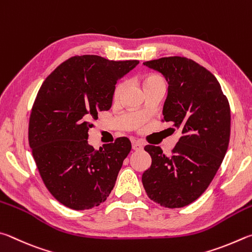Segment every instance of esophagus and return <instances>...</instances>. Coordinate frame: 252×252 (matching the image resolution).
I'll list each match as a JSON object with an SVG mask.
<instances>
[{
    "instance_id": "1",
    "label": "esophagus",
    "mask_w": 252,
    "mask_h": 252,
    "mask_svg": "<svg viewBox=\"0 0 252 252\" xmlns=\"http://www.w3.org/2000/svg\"><path fill=\"white\" fill-rule=\"evenodd\" d=\"M131 147H133L134 151H140V149H143L144 144L142 142H139V140H134V142L131 143Z\"/></svg>"
}]
</instances>
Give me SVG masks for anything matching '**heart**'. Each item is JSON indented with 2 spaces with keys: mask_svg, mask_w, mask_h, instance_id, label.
Here are the masks:
<instances>
[{
  "mask_svg": "<svg viewBox=\"0 0 252 252\" xmlns=\"http://www.w3.org/2000/svg\"><path fill=\"white\" fill-rule=\"evenodd\" d=\"M156 79H161L159 76H155V75H153V76H149L146 79H145V84L148 83V82H152V81H156ZM126 83L125 82H121L118 83L116 87H115V91H114V96L115 97H118L119 95L122 94V92L124 91V88H125Z\"/></svg>",
  "mask_w": 252,
  "mask_h": 252,
  "instance_id": "heart-1",
  "label": "heart"
}]
</instances>
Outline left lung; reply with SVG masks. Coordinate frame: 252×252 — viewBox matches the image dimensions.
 I'll return each mask as SVG.
<instances>
[{
	"label": "left lung",
	"mask_w": 252,
	"mask_h": 252,
	"mask_svg": "<svg viewBox=\"0 0 252 252\" xmlns=\"http://www.w3.org/2000/svg\"><path fill=\"white\" fill-rule=\"evenodd\" d=\"M144 65L168 83L162 121L173 122L182 137L171 156L159 146H145L152 165L142 182L152 200L182 208L205 192L221 165L230 138V106L217 78L195 61L170 56Z\"/></svg>",
	"instance_id": "left-lung-1"
}]
</instances>
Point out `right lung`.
<instances>
[{
    "label": "right lung",
    "mask_w": 252,
    "mask_h": 252,
    "mask_svg": "<svg viewBox=\"0 0 252 252\" xmlns=\"http://www.w3.org/2000/svg\"><path fill=\"white\" fill-rule=\"evenodd\" d=\"M138 63L74 56L39 88L30 116V147L48 191L70 209L99 206L115 186L130 140L121 137L94 149L88 130L98 112L112 107L118 79Z\"/></svg>",
    "instance_id": "right-lung-1"
}]
</instances>
